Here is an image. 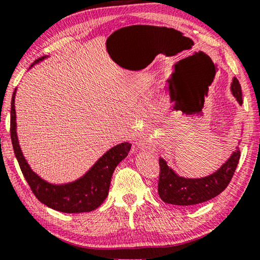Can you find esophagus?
I'll list each match as a JSON object with an SVG mask.
<instances>
[{
  "label": "esophagus",
  "mask_w": 260,
  "mask_h": 260,
  "mask_svg": "<svg viewBox=\"0 0 260 260\" xmlns=\"http://www.w3.org/2000/svg\"><path fill=\"white\" fill-rule=\"evenodd\" d=\"M138 146H139L140 148H148V142H147L146 140H144V141H140Z\"/></svg>",
  "instance_id": "1"
}]
</instances>
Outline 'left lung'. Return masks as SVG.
Returning a JSON list of instances; mask_svg holds the SVG:
<instances>
[{
  "label": "left lung",
  "instance_id": "8db88e82",
  "mask_svg": "<svg viewBox=\"0 0 260 260\" xmlns=\"http://www.w3.org/2000/svg\"><path fill=\"white\" fill-rule=\"evenodd\" d=\"M234 98L242 105V89L239 80L233 79L231 86ZM241 152L239 149L217 172L201 179H186L174 173L164 159H159L158 193L165 203L173 205H196L209 201L222 192L230 184L239 164Z\"/></svg>",
  "mask_w": 260,
  "mask_h": 260
}]
</instances>
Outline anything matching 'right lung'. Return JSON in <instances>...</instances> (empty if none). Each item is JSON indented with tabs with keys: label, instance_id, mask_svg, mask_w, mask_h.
Listing matches in <instances>:
<instances>
[{
	"label": "right lung",
	"instance_id": "1",
	"mask_svg": "<svg viewBox=\"0 0 260 260\" xmlns=\"http://www.w3.org/2000/svg\"><path fill=\"white\" fill-rule=\"evenodd\" d=\"M43 58L45 57H41V58L35 60L34 63L42 60ZM15 94L16 90L14 91L11 100V142L21 172H23L24 178L27 181L30 190L33 191L35 197L41 203L56 211H59V212L81 213L89 212V211L98 209L103 203V201L107 199L114 169L128 155L132 144L125 142L110 149L81 179L77 180V181L68 184H60V186L48 183L45 180L39 178L30 170L23 153H21L16 133Z\"/></svg>",
	"mask_w": 260,
	"mask_h": 260
}]
</instances>
